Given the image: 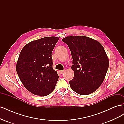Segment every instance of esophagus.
Instances as JSON below:
<instances>
[{
  "label": "esophagus",
  "instance_id": "1",
  "mask_svg": "<svg viewBox=\"0 0 124 124\" xmlns=\"http://www.w3.org/2000/svg\"><path fill=\"white\" fill-rule=\"evenodd\" d=\"M59 72L61 74H62L63 72H64V70H60L59 71Z\"/></svg>",
  "mask_w": 124,
  "mask_h": 124
}]
</instances>
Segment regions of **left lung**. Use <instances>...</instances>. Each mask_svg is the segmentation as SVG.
Masks as SVG:
<instances>
[{
    "label": "left lung",
    "instance_id": "8db88e82",
    "mask_svg": "<svg viewBox=\"0 0 124 124\" xmlns=\"http://www.w3.org/2000/svg\"><path fill=\"white\" fill-rule=\"evenodd\" d=\"M68 45L73 59L74 77L69 81L72 90L82 95L96 91L103 82L108 59L98 41L85 36H69L62 39Z\"/></svg>",
    "mask_w": 124,
    "mask_h": 124
}]
</instances>
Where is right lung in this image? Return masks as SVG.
<instances>
[{"mask_svg": "<svg viewBox=\"0 0 124 124\" xmlns=\"http://www.w3.org/2000/svg\"><path fill=\"white\" fill-rule=\"evenodd\" d=\"M58 37H45L32 41L23 48L16 63V72L28 91L47 96L54 89L59 76L53 70L52 52Z\"/></svg>", "mask_w": 124, "mask_h": 124, "instance_id": "right-lung-1", "label": "right lung"}]
</instances>
